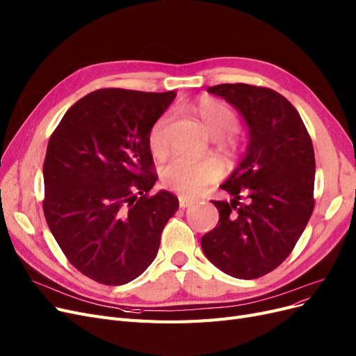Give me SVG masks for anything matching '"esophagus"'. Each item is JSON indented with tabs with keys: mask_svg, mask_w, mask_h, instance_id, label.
Wrapping results in <instances>:
<instances>
[{
	"mask_svg": "<svg viewBox=\"0 0 356 356\" xmlns=\"http://www.w3.org/2000/svg\"><path fill=\"white\" fill-rule=\"evenodd\" d=\"M193 204H195L193 200L185 198V196H179V207L180 208H188V207H192Z\"/></svg>",
	"mask_w": 356,
	"mask_h": 356,
	"instance_id": "1",
	"label": "esophagus"
}]
</instances>
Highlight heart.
Returning a JSON list of instances; mask_svg holds the SVG:
<instances>
[{
	"label": "heart",
	"instance_id": "1",
	"mask_svg": "<svg viewBox=\"0 0 356 356\" xmlns=\"http://www.w3.org/2000/svg\"><path fill=\"white\" fill-rule=\"evenodd\" d=\"M207 134L214 139L232 135L238 127V117L225 102L216 99H202L193 108ZM168 118L161 115L152 124L148 134V143L154 155H164L167 151L165 126ZM220 167L213 160H192L189 156L177 155L163 167L161 180L164 185L181 195L196 196L208 185L220 177Z\"/></svg>",
	"mask_w": 356,
	"mask_h": 356
}]
</instances>
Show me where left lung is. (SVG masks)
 <instances>
[{"instance_id": "obj_1", "label": "left lung", "mask_w": 356, "mask_h": 356, "mask_svg": "<svg viewBox=\"0 0 356 356\" xmlns=\"http://www.w3.org/2000/svg\"><path fill=\"white\" fill-rule=\"evenodd\" d=\"M207 90L239 111L249 142L242 161L220 186L232 200L213 201L220 218L201 246L222 273L258 279L289 257L311 218L312 142L299 113L279 92L246 83Z\"/></svg>"}]
</instances>
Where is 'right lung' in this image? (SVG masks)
<instances>
[{
    "mask_svg": "<svg viewBox=\"0 0 356 356\" xmlns=\"http://www.w3.org/2000/svg\"><path fill=\"white\" fill-rule=\"evenodd\" d=\"M176 92L98 89L79 99L51 135L44 161V213L70 264L107 286L147 270L179 208L168 191L149 195L148 134Z\"/></svg>",
    "mask_w": 356,
    "mask_h": 356,
    "instance_id": "add662e5",
    "label": "right lung"
}]
</instances>
